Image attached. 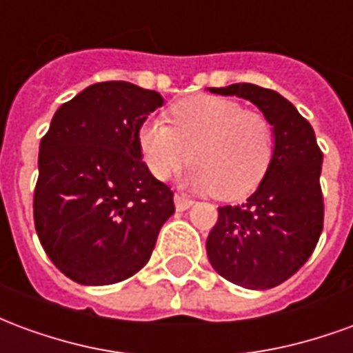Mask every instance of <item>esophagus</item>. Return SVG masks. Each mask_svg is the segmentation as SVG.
Instances as JSON below:
<instances>
[{
	"label": "esophagus",
	"instance_id": "1",
	"mask_svg": "<svg viewBox=\"0 0 353 353\" xmlns=\"http://www.w3.org/2000/svg\"><path fill=\"white\" fill-rule=\"evenodd\" d=\"M174 204H176L177 212H185V210H189L192 206V200L183 196V194H176L174 196Z\"/></svg>",
	"mask_w": 353,
	"mask_h": 353
}]
</instances>
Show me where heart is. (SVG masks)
<instances>
[{"instance_id": "obj_1", "label": "heart", "mask_w": 353, "mask_h": 353, "mask_svg": "<svg viewBox=\"0 0 353 353\" xmlns=\"http://www.w3.org/2000/svg\"><path fill=\"white\" fill-rule=\"evenodd\" d=\"M168 123L149 119L138 130L141 159L157 179L174 176L189 159L194 164L187 183L223 200L242 199L265 179L274 154L265 115L223 96L200 94L174 103Z\"/></svg>"}]
</instances>
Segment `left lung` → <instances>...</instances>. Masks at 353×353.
<instances>
[{
  "instance_id": "1",
  "label": "left lung",
  "mask_w": 353,
  "mask_h": 353,
  "mask_svg": "<svg viewBox=\"0 0 353 353\" xmlns=\"http://www.w3.org/2000/svg\"><path fill=\"white\" fill-rule=\"evenodd\" d=\"M210 92L257 105L272 126L274 154L245 204L219 208L206 240L208 259L215 272L236 285L276 288L308 261L323 229V153L310 123L276 90L236 83Z\"/></svg>"
}]
</instances>
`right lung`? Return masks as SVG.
<instances>
[{
    "label": "right lung",
    "mask_w": 353,
    "mask_h": 353,
    "mask_svg": "<svg viewBox=\"0 0 353 353\" xmlns=\"http://www.w3.org/2000/svg\"><path fill=\"white\" fill-rule=\"evenodd\" d=\"M164 98L126 81L65 101L39 145L34 221L60 272L83 285L130 278L174 214V192L141 161L138 130Z\"/></svg>",
    "instance_id": "obj_1"
}]
</instances>
